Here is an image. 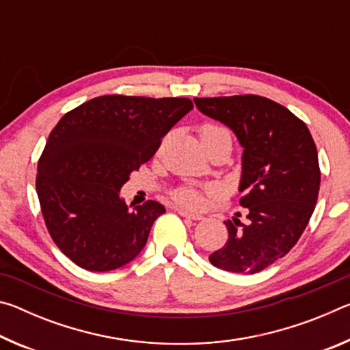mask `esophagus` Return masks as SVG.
<instances>
[{
  "mask_svg": "<svg viewBox=\"0 0 350 350\" xmlns=\"http://www.w3.org/2000/svg\"><path fill=\"white\" fill-rule=\"evenodd\" d=\"M176 211L179 213L180 216H183V217H188V219H193V221H200V219L204 217L202 215H198V213H189V211L183 210V208H176Z\"/></svg>",
  "mask_w": 350,
  "mask_h": 350,
  "instance_id": "34e87169",
  "label": "esophagus"
}]
</instances>
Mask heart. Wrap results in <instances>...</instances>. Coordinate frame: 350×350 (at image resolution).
Instances as JSON below:
<instances>
[{
	"label": "heart",
	"instance_id": "1",
	"mask_svg": "<svg viewBox=\"0 0 350 350\" xmlns=\"http://www.w3.org/2000/svg\"><path fill=\"white\" fill-rule=\"evenodd\" d=\"M219 134H230V133L227 128L217 125V123H205V125L200 126V131H199L200 140L211 139ZM210 193H213L211 187L198 188L194 185H182L179 188H174L173 191L170 193V196L176 204L187 206V208H200V206L204 205L205 194H210Z\"/></svg>",
	"mask_w": 350,
	"mask_h": 350
}]
</instances>
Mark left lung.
<instances>
[{"mask_svg": "<svg viewBox=\"0 0 350 350\" xmlns=\"http://www.w3.org/2000/svg\"><path fill=\"white\" fill-rule=\"evenodd\" d=\"M194 103L244 146L239 204L247 222L225 221L228 239L208 259L232 273H258L286 256L310 221L321 183L317 145L306 123L270 98L244 94Z\"/></svg>", "mask_w": 350, "mask_h": 350, "instance_id": "left-lung-1", "label": "left lung"}]
</instances>
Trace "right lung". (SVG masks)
I'll return each mask as SVG.
<instances>
[{"instance_id":"obj_1","label":"right lung","mask_w":350,"mask_h":350,"mask_svg":"<svg viewBox=\"0 0 350 350\" xmlns=\"http://www.w3.org/2000/svg\"><path fill=\"white\" fill-rule=\"evenodd\" d=\"M191 108L185 97L114 94L60 118L38 159L35 187L47 232L74 264L109 271L142 252L165 206L146 200L131 210L118 193Z\"/></svg>"}]
</instances>
